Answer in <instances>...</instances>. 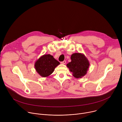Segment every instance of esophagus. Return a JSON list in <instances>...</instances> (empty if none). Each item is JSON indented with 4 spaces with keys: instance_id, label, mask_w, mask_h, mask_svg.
I'll use <instances>...</instances> for the list:
<instances>
[{
    "instance_id": "1",
    "label": "esophagus",
    "mask_w": 122,
    "mask_h": 122,
    "mask_svg": "<svg viewBox=\"0 0 122 122\" xmlns=\"http://www.w3.org/2000/svg\"><path fill=\"white\" fill-rule=\"evenodd\" d=\"M66 63V61H65V60H64V61H63V62H61V64H65Z\"/></svg>"
}]
</instances>
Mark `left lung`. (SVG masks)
<instances>
[{
	"label": "left lung",
	"instance_id": "left-lung-1",
	"mask_svg": "<svg viewBox=\"0 0 122 122\" xmlns=\"http://www.w3.org/2000/svg\"><path fill=\"white\" fill-rule=\"evenodd\" d=\"M71 61L66 64L72 75L76 78H81L87 72L90 63L87 57L81 53H74L71 56Z\"/></svg>",
	"mask_w": 122,
	"mask_h": 122
}]
</instances>
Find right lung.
<instances>
[{
    "label": "right lung",
    "instance_id": "add662e5",
    "mask_svg": "<svg viewBox=\"0 0 122 122\" xmlns=\"http://www.w3.org/2000/svg\"><path fill=\"white\" fill-rule=\"evenodd\" d=\"M60 63L51 55H44L35 63V68L38 73L43 77L50 75Z\"/></svg>",
    "mask_w": 122,
    "mask_h": 122
}]
</instances>
